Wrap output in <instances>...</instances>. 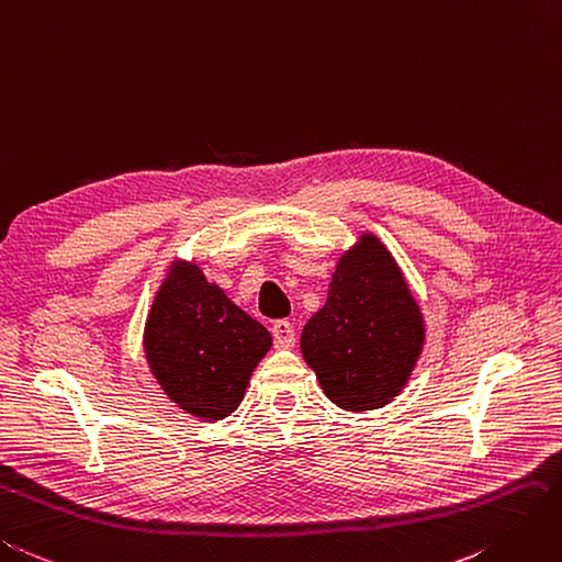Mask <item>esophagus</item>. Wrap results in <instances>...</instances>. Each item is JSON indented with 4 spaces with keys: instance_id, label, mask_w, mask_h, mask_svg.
Segmentation results:
<instances>
[{
    "instance_id": "esophagus-1",
    "label": "esophagus",
    "mask_w": 562,
    "mask_h": 562,
    "mask_svg": "<svg viewBox=\"0 0 562 562\" xmlns=\"http://www.w3.org/2000/svg\"><path fill=\"white\" fill-rule=\"evenodd\" d=\"M271 336H274V345L277 347H293L295 342V328L291 322H285V318H279L271 326Z\"/></svg>"
}]
</instances>
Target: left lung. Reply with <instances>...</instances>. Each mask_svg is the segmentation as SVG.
Wrapping results in <instances>:
<instances>
[{
  "instance_id": "8db88e82",
  "label": "left lung",
  "mask_w": 562,
  "mask_h": 562,
  "mask_svg": "<svg viewBox=\"0 0 562 562\" xmlns=\"http://www.w3.org/2000/svg\"><path fill=\"white\" fill-rule=\"evenodd\" d=\"M426 340L418 302L390 250L363 234L333 271L326 305L302 328L300 350L326 397L371 412L397 397Z\"/></svg>"
}]
</instances>
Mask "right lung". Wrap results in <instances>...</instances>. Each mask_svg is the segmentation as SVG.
<instances>
[{
    "label": "right lung",
    "mask_w": 562,
    "mask_h": 562,
    "mask_svg": "<svg viewBox=\"0 0 562 562\" xmlns=\"http://www.w3.org/2000/svg\"><path fill=\"white\" fill-rule=\"evenodd\" d=\"M269 347V330L199 267H170L148 312L144 350L156 381L177 406L203 420L234 414Z\"/></svg>",
    "instance_id": "1"
}]
</instances>
